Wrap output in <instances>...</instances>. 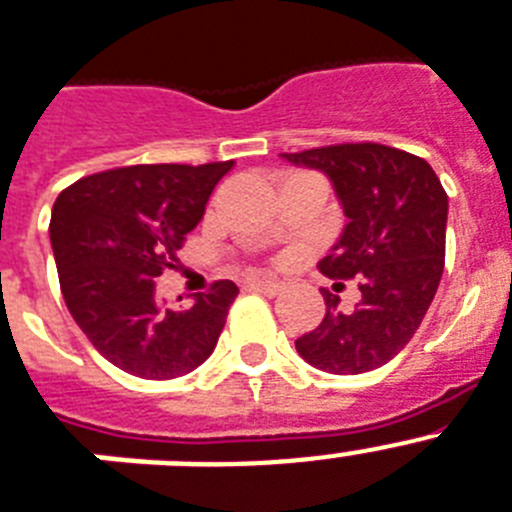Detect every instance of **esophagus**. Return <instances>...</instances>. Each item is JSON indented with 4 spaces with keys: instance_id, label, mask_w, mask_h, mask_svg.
Segmentation results:
<instances>
[{
    "instance_id": "34e87169",
    "label": "esophagus",
    "mask_w": 512,
    "mask_h": 512,
    "mask_svg": "<svg viewBox=\"0 0 512 512\" xmlns=\"http://www.w3.org/2000/svg\"><path fill=\"white\" fill-rule=\"evenodd\" d=\"M247 289L249 291H257V294H265V296H276L281 294V283H273V281H247Z\"/></svg>"
}]
</instances>
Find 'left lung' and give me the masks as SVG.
<instances>
[{
	"label": "left lung",
	"mask_w": 512,
	"mask_h": 512,
	"mask_svg": "<svg viewBox=\"0 0 512 512\" xmlns=\"http://www.w3.org/2000/svg\"><path fill=\"white\" fill-rule=\"evenodd\" d=\"M333 182L349 218L320 273L359 281L351 312L325 296V317L296 338V351L330 375H362L388 364L422 325L445 268L448 195L424 158L380 143H341L281 153ZM343 286V283H338Z\"/></svg>",
	"instance_id": "8db88e82"
}]
</instances>
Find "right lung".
Masks as SVG:
<instances>
[{
  "label": "right lung",
  "instance_id": "obj_1",
  "mask_svg": "<svg viewBox=\"0 0 512 512\" xmlns=\"http://www.w3.org/2000/svg\"><path fill=\"white\" fill-rule=\"evenodd\" d=\"M234 161L143 163L90 174L51 208V249L72 320L103 359L145 380L182 377L213 354L234 281L184 309L163 307L156 278L195 229Z\"/></svg>",
  "mask_w": 512,
  "mask_h": 512
}]
</instances>
